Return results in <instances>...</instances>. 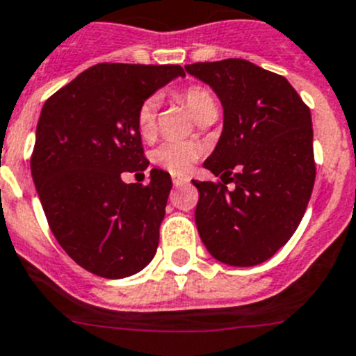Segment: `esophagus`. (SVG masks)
Here are the masks:
<instances>
[{
	"label": "esophagus",
	"mask_w": 356,
	"mask_h": 356,
	"mask_svg": "<svg viewBox=\"0 0 356 356\" xmlns=\"http://www.w3.org/2000/svg\"><path fill=\"white\" fill-rule=\"evenodd\" d=\"M172 181H174L175 188H179V186H182L188 182V177H177V175H174V179H172Z\"/></svg>",
	"instance_id": "obj_1"
}]
</instances>
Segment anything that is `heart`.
I'll return each instance as SVG.
<instances>
[{"label": "heart", "instance_id": "1", "mask_svg": "<svg viewBox=\"0 0 356 356\" xmlns=\"http://www.w3.org/2000/svg\"><path fill=\"white\" fill-rule=\"evenodd\" d=\"M179 99L184 102L188 110L193 113L197 120L204 115L216 113V99L213 92L204 85H191L179 94ZM156 111H158V101L156 97L143 99L142 104L136 111V127L142 136H150L154 133ZM200 156V149L191 142H165L156 147L150 154L152 163L174 175H186L191 170L193 163Z\"/></svg>", "mask_w": 356, "mask_h": 356}]
</instances>
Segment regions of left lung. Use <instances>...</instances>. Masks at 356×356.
<instances>
[{"mask_svg": "<svg viewBox=\"0 0 356 356\" xmlns=\"http://www.w3.org/2000/svg\"><path fill=\"white\" fill-rule=\"evenodd\" d=\"M184 69L223 104L222 136L204 161L222 181H193L198 234L220 262L261 264L289 241L309 206L316 181L310 110L284 76L248 60Z\"/></svg>", "mask_w": 356, "mask_h": 356, "instance_id": "left-lung-1", "label": "left lung"}]
</instances>
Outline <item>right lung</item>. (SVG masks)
Wrapping results in <instances>:
<instances>
[{
	"instance_id": "add662e5",
	"label": "right lung",
	"mask_w": 356,
	"mask_h": 356,
	"mask_svg": "<svg viewBox=\"0 0 356 356\" xmlns=\"http://www.w3.org/2000/svg\"><path fill=\"white\" fill-rule=\"evenodd\" d=\"M181 65L97 63L54 92L37 124L31 175L47 223L72 261L104 278L143 270L159 243L172 190L168 172L126 184L149 166L136 111Z\"/></svg>"
}]
</instances>
